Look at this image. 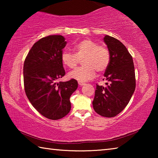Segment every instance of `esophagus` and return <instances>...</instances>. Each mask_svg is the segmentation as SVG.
<instances>
[{"mask_svg":"<svg viewBox=\"0 0 158 158\" xmlns=\"http://www.w3.org/2000/svg\"><path fill=\"white\" fill-rule=\"evenodd\" d=\"M78 84H79V85H84L85 84V83H84V82H81V81H79V82H78Z\"/></svg>","mask_w":158,"mask_h":158,"instance_id":"esophagus-1","label":"esophagus"}]
</instances>
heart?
<instances>
[{
  "mask_svg": "<svg viewBox=\"0 0 158 158\" xmlns=\"http://www.w3.org/2000/svg\"><path fill=\"white\" fill-rule=\"evenodd\" d=\"M74 53L65 51L61 56L64 65L74 69L82 59L83 66L70 72L68 76L79 81H86L93 79L95 71L102 73L107 69L110 63L111 56L108 48L105 45H99L91 40H84L77 43L73 47Z\"/></svg>",
  "mask_w": 158,
  "mask_h": 158,
  "instance_id": "obj_1",
  "label": "heart"
}]
</instances>
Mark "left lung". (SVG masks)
<instances>
[{
    "label": "left lung",
    "instance_id": "1",
    "mask_svg": "<svg viewBox=\"0 0 158 158\" xmlns=\"http://www.w3.org/2000/svg\"><path fill=\"white\" fill-rule=\"evenodd\" d=\"M104 41L110 52L111 59L105 70L106 85L96 84L93 109L100 116H117L129 103L135 92L136 79L132 56L118 40L106 35Z\"/></svg>",
    "mask_w": 158,
    "mask_h": 158
}]
</instances>
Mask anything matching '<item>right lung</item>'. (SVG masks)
<instances>
[{"mask_svg": "<svg viewBox=\"0 0 158 158\" xmlns=\"http://www.w3.org/2000/svg\"><path fill=\"white\" fill-rule=\"evenodd\" d=\"M65 40L62 35L42 37L32 47L23 64L26 95L34 108L51 120L69 113V98L78 87L74 79L57 82L65 74L61 59Z\"/></svg>", "mask_w": 158, "mask_h": 158, "instance_id": "1", "label": "right lung"}]
</instances>
